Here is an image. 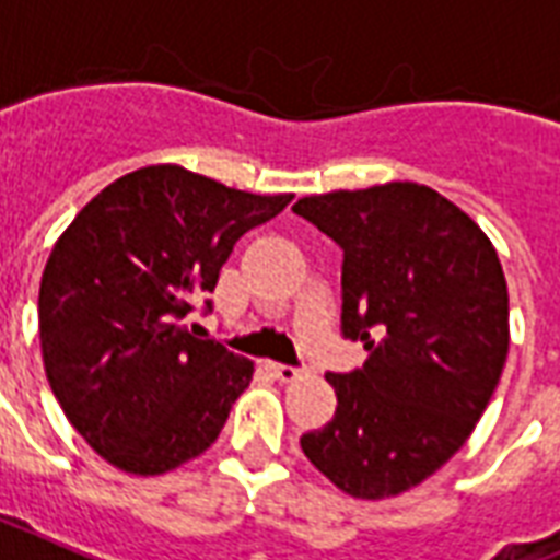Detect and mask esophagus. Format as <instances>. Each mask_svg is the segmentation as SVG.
Here are the masks:
<instances>
[{"label": "esophagus", "mask_w": 560, "mask_h": 560, "mask_svg": "<svg viewBox=\"0 0 560 560\" xmlns=\"http://www.w3.org/2000/svg\"><path fill=\"white\" fill-rule=\"evenodd\" d=\"M272 373H276L279 382H296V378H302L305 370H299V366H290V364H272Z\"/></svg>", "instance_id": "obj_1"}]
</instances>
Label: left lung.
Masks as SVG:
<instances>
[{
  "instance_id": "left-lung-1",
  "label": "left lung",
  "mask_w": 560,
  "mask_h": 560,
  "mask_svg": "<svg viewBox=\"0 0 560 560\" xmlns=\"http://www.w3.org/2000/svg\"><path fill=\"white\" fill-rule=\"evenodd\" d=\"M293 213L343 252L340 335L364 366L328 373L337 411L302 452L349 497L429 479L467 443L508 358V284L479 225L413 182L305 196Z\"/></svg>"
}]
</instances>
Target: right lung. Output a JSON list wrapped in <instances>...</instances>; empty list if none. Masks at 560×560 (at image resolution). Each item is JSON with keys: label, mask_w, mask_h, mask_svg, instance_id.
I'll return each mask as SVG.
<instances>
[{"label": "right lung", "mask_w": 560, "mask_h": 560, "mask_svg": "<svg viewBox=\"0 0 560 560\" xmlns=\"http://www.w3.org/2000/svg\"><path fill=\"white\" fill-rule=\"evenodd\" d=\"M290 199L143 166L58 237L37 299L43 366L67 420L108 464L158 476L223 432L252 361L196 337L187 314L211 311L234 243Z\"/></svg>", "instance_id": "obj_1"}]
</instances>
